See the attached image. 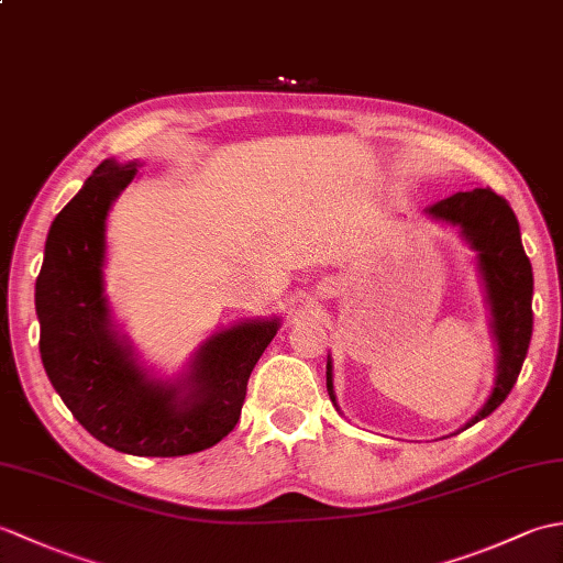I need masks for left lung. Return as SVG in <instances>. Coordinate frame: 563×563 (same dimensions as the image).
<instances>
[{"label":"left lung","mask_w":563,"mask_h":563,"mask_svg":"<svg viewBox=\"0 0 563 563\" xmlns=\"http://www.w3.org/2000/svg\"><path fill=\"white\" fill-rule=\"evenodd\" d=\"M426 214L433 220L460 227L462 236L476 251L479 273L486 285V300L492 307V329L498 349V375L492 397L482 411L464 428L482 421L506 401L512 385L518 382L525 355L532 339V266L520 242V224L508 200L496 196L492 188L460 190L445 200L428 206ZM327 389L333 394L331 357L327 361ZM462 428V430H464Z\"/></svg>","instance_id":"left-lung-1"}]
</instances>
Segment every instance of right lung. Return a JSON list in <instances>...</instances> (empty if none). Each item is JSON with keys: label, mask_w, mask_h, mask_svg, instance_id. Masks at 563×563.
<instances>
[{"label": "right lung", "mask_w": 563, "mask_h": 563, "mask_svg": "<svg viewBox=\"0 0 563 563\" xmlns=\"http://www.w3.org/2000/svg\"><path fill=\"white\" fill-rule=\"evenodd\" d=\"M135 174L137 162H101L53 220L35 280L38 345L59 399L93 438L137 457H181L234 430L251 369L280 319L212 333L184 379H152L113 329L103 295L106 218Z\"/></svg>", "instance_id": "right-lung-1"}]
</instances>
